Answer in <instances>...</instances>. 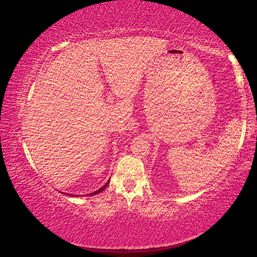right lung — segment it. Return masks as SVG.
<instances>
[{"label":"right lung","instance_id":"right-lung-1","mask_svg":"<svg viewBox=\"0 0 257 257\" xmlns=\"http://www.w3.org/2000/svg\"><path fill=\"white\" fill-rule=\"evenodd\" d=\"M110 181V180H109ZM109 181H107L106 182V184L103 186V187H102V188H100V189L99 190H96V191H94V192H92V193H90V196H93V195H96V193H99V192H101V191H103L104 189H105V188H106V186H107V184H109ZM61 193H64V192H61ZM69 196H71V195H69Z\"/></svg>","mask_w":257,"mask_h":257}]
</instances>
